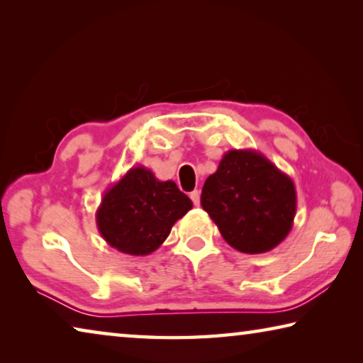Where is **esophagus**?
Here are the masks:
<instances>
[{
  "label": "esophagus",
  "mask_w": 363,
  "mask_h": 363,
  "mask_svg": "<svg viewBox=\"0 0 363 363\" xmlns=\"http://www.w3.org/2000/svg\"><path fill=\"white\" fill-rule=\"evenodd\" d=\"M190 199H192L195 206H199L200 205V190H194V192H190Z\"/></svg>",
  "instance_id": "1"
}]
</instances>
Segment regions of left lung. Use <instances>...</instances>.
<instances>
[{
	"label": "left lung",
	"instance_id": "obj_1",
	"mask_svg": "<svg viewBox=\"0 0 363 363\" xmlns=\"http://www.w3.org/2000/svg\"><path fill=\"white\" fill-rule=\"evenodd\" d=\"M200 201L224 240L248 255L280 245L296 216L293 179L253 149L225 152Z\"/></svg>",
	"mask_w": 363,
	"mask_h": 363
}]
</instances>
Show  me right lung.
I'll return each instance as SVG.
<instances>
[{
  "mask_svg": "<svg viewBox=\"0 0 363 363\" xmlns=\"http://www.w3.org/2000/svg\"><path fill=\"white\" fill-rule=\"evenodd\" d=\"M192 200L174 181H158L145 167H134L106 190L96 224L110 247L130 256H147L162 247Z\"/></svg>",
  "mask_w": 363,
  "mask_h": 363,
  "instance_id": "1",
  "label": "right lung"
}]
</instances>
